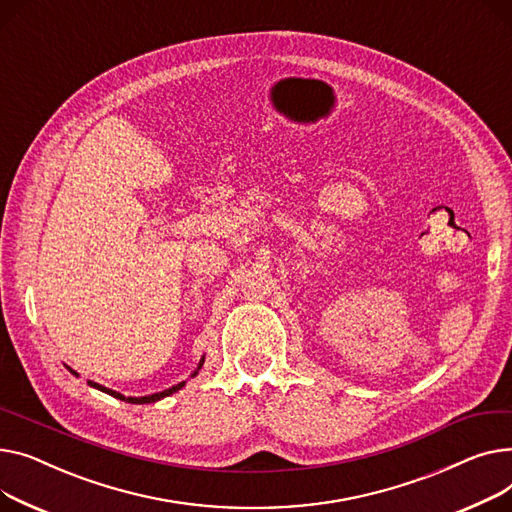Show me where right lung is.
<instances>
[{
    "label": "right lung",
    "instance_id": "1",
    "mask_svg": "<svg viewBox=\"0 0 512 512\" xmlns=\"http://www.w3.org/2000/svg\"><path fill=\"white\" fill-rule=\"evenodd\" d=\"M202 364H204V357L200 359V364H198V368H196V372L192 374V376H196L198 374V370L202 368ZM70 370V368H68ZM72 374H76L74 370H70ZM90 386L93 388H99V390H103V393H107V395H111V397H115V399H119V401H126V403H134V405H144V403H155V401H161V399H165V397H169V395H173V393H177L179 388L182 386H186V382H179V384H175V386H171V388H167V390H161V393H155V395H148V397H124L122 393H115V390H111V388H105V386H101V384H97V382H88Z\"/></svg>",
    "mask_w": 512,
    "mask_h": 512
}]
</instances>
